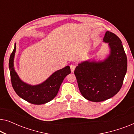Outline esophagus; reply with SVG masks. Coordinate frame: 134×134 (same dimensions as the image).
Here are the masks:
<instances>
[{
  "mask_svg": "<svg viewBox=\"0 0 134 134\" xmlns=\"http://www.w3.org/2000/svg\"><path fill=\"white\" fill-rule=\"evenodd\" d=\"M70 68H71V72H73L75 70V68H76V65H74V64H72V65H71Z\"/></svg>",
  "mask_w": 134,
  "mask_h": 134,
  "instance_id": "obj_1",
  "label": "esophagus"
}]
</instances>
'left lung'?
Returning a JSON list of instances; mask_svg holds the SVG:
<instances>
[{
  "instance_id": "8db88e82",
  "label": "left lung",
  "mask_w": 134,
  "mask_h": 134,
  "mask_svg": "<svg viewBox=\"0 0 134 134\" xmlns=\"http://www.w3.org/2000/svg\"><path fill=\"white\" fill-rule=\"evenodd\" d=\"M103 42L109 45V55L102 61L82 62L74 71L82 95L92 102L104 101L117 94L127 72V57L121 40L107 31Z\"/></svg>"
}]
</instances>
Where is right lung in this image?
Instances as JSON below:
<instances>
[{
  "instance_id": "1",
  "label": "right lung",
  "mask_w": 134,
  "mask_h": 134,
  "mask_svg": "<svg viewBox=\"0 0 134 134\" xmlns=\"http://www.w3.org/2000/svg\"><path fill=\"white\" fill-rule=\"evenodd\" d=\"M16 49V44H14V49L9 60V69L13 88L16 94L26 101L36 105L46 104L52 100L57 94L64 79L71 73L70 67L66 66L56 71L43 83L30 85L23 82L14 69V58Z\"/></svg>"
}]
</instances>
